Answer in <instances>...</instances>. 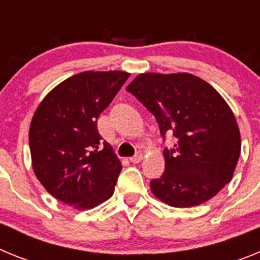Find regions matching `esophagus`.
<instances>
[{"mask_svg":"<svg viewBox=\"0 0 260 260\" xmlns=\"http://www.w3.org/2000/svg\"><path fill=\"white\" fill-rule=\"evenodd\" d=\"M142 160H143V155H142L141 152L135 153V155L133 156V157H130V161L134 162V164H138V162H141Z\"/></svg>","mask_w":260,"mask_h":260,"instance_id":"34e87169","label":"esophagus"}]
</instances>
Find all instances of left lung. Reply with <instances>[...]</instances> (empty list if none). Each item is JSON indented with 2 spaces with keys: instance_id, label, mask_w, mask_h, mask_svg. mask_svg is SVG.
<instances>
[{
  "instance_id": "1",
  "label": "left lung",
  "mask_w": 260,
  "mask_h": 260,
  "mask_svg": "<svg viewBox=\"0 0 260 260\" xmlns=\"http://www.w3.org/2000/svg\"><path fill=\"white\" fill-rule=\"evenodd\" d=\"M126 91L155 116L160 134L176 137L164 148L165 171L151 190L173 207L213 198L234 173L241 152L237 121L212 86L187 73L138 75Z\"/></svg>"
}]
</instances>
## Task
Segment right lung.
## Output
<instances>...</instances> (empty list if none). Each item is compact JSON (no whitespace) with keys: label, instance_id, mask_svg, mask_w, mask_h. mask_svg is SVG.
Returning a JSON list of instances; mask_svg holds the SVG:
<instances>
[{"label":"right lung","instance_id":"right-lung-1","mask_svg":"<svg viewBox=\"0 0 260 260\" xmlns=\"http://www.w3.org/2000/svg\"><path fill=\"white\" fill-rule=\"evenodd\" d=\"M130 74L84 71L52 89L29 127L32 167L50 195L89 210L114 192L122 165L98 130V118Z\"/></svg>","mask_w":260,"mask_h":260}]
</instances>
